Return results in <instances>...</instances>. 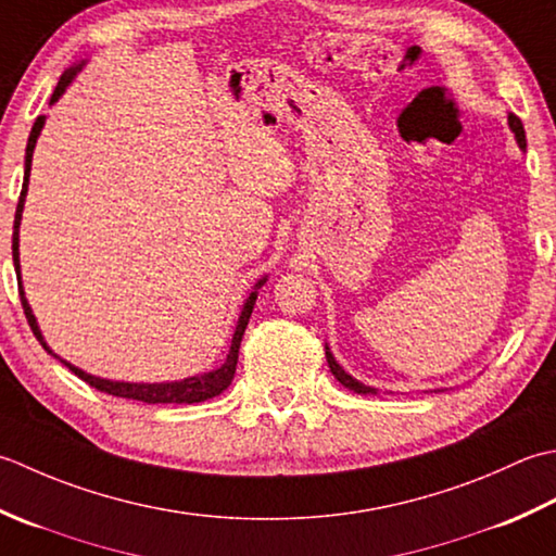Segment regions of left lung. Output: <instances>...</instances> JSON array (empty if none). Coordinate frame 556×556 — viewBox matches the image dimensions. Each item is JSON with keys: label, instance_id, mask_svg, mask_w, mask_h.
<instances>
[{"label": "left lung", "instance_id": "obj_1", "mask_svg": "<svg viewBox=\"0 0 556 556\" xmlns=\"http://www.w3.org/2000/svg\"><path fill=\"white\" fill-rule=\"evenodd\" d=\"M508 127H511V131L516 134V141H518L520 149L526 151V131H523V124H520V119H518L516 115H508ZM326 359H328V367H331V371H333V377H336L338 381H341L345 389L355 391V393H377V389L365 387V383H359L357 379L350 377V374H348L341 365H338L333 353H331V350H328V345H326Z\"/></svg>", "mask_w": 556, "mask_h": 556}]
</instances>
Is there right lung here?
Segmentation results:
<instances>
[{
    "label": "right lung",
    "mask_w": 556,
    "mask_h": 556,
    "mask_svg": "<svg viewBox=\"0 0 556 556\" xmlns=\"http://www.w3.org/2000/svg\"><path fill=\"white\" fill-rule=\"evenodd\" d=\"M84 64H76L72 66V70H66L62 76H60V84H56L54 93L50 98V105H54L56 100L62 98V93L66 88H70V84L76 78V74L84 70ZM45 127V115L36 119V124H33L30 129V136H28V146H26V167H24V187H21V197H18V206H16V215H14V240H11V254H14V268H16V278H18V294H21V304H24V312H26V319L30 324V331L36 333V338L40 341V345L48 350L50 355H54L52 350L48 348V343H45V338L40 333V326L36 321V316H33V309L30 304L26 300V292H24V286H21V264H18V228H21V213H24V203H26V194H28V177H30V163H33V149H36L38 143V136ZM266 282V276L256 282L254 290L249 292V298L244 302L242 307V314L240 319H237V326H235V336H232V345H230V353L228 357H225L223 365L218 369L213 371H206V374H199V377H189V379H182V381H163V383H131V381H110V379H100V377H93V374H88L84 369H78L74 365H70V362L62 359L66 367H70L78 379H84L86 383H90V387L103 391V393H110V395H117V399H129V401H141V403H201V401H208L213 399V395H220L225 389L230 387L232 383V377H235V369H237V355H240V343H242V336H244V328L249 324V316H252V309H254V302H256V294H258V288H262Z\"/></svg>",
    "instance_id": "obj_1"
}]
</instances>
